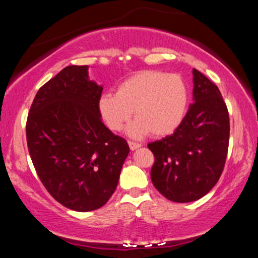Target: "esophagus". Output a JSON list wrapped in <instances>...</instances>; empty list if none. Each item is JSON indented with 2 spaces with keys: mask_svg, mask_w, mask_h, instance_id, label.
<instances>
[{
  "mask_svg": "<svg viewBox=\"0 0 258 258\" xmlns=\"http://www.w3.org/2000/svg\"><path fill=\"white\" fill-rule=\"evenodd\" d=\"M128 146H130V149H131V150H136V149H138V148L141 147L142 144L138 143V142L128 141Z\"/></svg>",
  "mask_w": 258,
  "mask_h": 258,
  "instance_id": "34e87169",
  "label": "esophagus"
}]
</instances>
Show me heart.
<instances>
[{"label": "heart", "instance_id": "1", "mask_svg": "<svg viewBox=\"0 0 258 258\" xmlns=\"http://www.w3.org/2000/svg\"><path fill=\"white\" fill-rule=\"evenodd\" d=\"M188 102V86L180 76L143 72L121 82L116 94H103L99 111L112 131L122 128L133 111L137 120L127 128L130 135L139 137L149 132L154 137H162L180 125Z\"/></svg>", "mask_w": 258, "mask_h": 258}]
</instances>
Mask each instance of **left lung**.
<instances>
[{
  "label": "left lung",
  "instance_id": "obj_1",
  "mask_svg": "<svg viewBox=\"0 0 258 258\" xmlns=\"http://www.w3.org/2000/svg\"><path fill=\"white\" fill-rule=\"evenodd\" d=\"M193 100L171 136L148 144L154 154V186L174 203L206 195L223 172L229 144V114L218 87L193 69Z\"/></svg>",
  "mask_w": 258,
  "mask_h": 258
}]
</instances>
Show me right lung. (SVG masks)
<instances>
[{
	"label": "right lung",
	"instance_id": "right-lung-1",
	"mask_svg": "<svg viewBox=\"0 0 258 258\" xmlns=\"http://www.w3.org/2000/svg\"><path fill=\"white\" fill-rule=\"evenodd\" d=\"M87 65L64 68L38 90L26 120V142L44 188L79 212L104 206L114 194L130 153L126 139L100 117L103 87Z\"/></svg>",
	"mask_w": 258,
	"mask_h": 258
}]
</instances>
